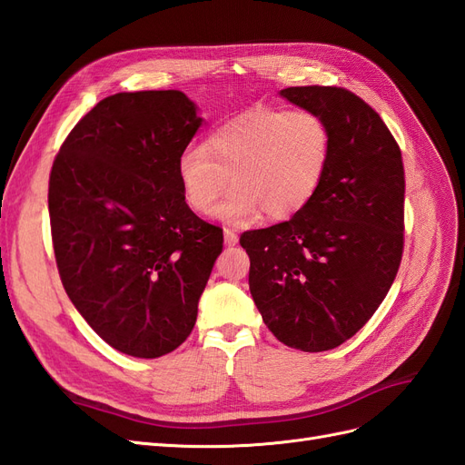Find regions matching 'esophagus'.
I'll return each instance as SVG.
<instances>
[{
    "mask_svg": "<svg viewBox=\"0 0 465 465\" xmlns=\"http://www.w3.org/2000/svg\"><path fill=\"white\" fill-rule=\"evenodd\" d=\"M224 244L227 246H236L238 244V234L231 229H224Z\"/></svg>",
    "mask_w": 465,
    "mask_h": 465,
    "instance_id": "34e87169",
    "label": "esophagus"
}]
</instances>
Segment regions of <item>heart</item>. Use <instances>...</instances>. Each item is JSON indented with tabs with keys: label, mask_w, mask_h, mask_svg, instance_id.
<instances>
[{
	"label": "heart",
	"mask_w": 465,
	"mask_h": 465,
	"mask_svg": "<svg viewBox=\"0 0 465 465\" xmlns=\"http://www.w3.org/2000/svg\"><path fill=\"white\" fill-rule=\"evenodd\" d=\"M330 157V130L314 112L254 108L221 124L202 149L182 151L176 178L193 213L209 215L229 182L219 219L244 224L263 213L281 223L312 202Z\"/></svg>",
	"instance_id": "b5f03b06"
}]
</instances>
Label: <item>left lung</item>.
Masks as SVG:
<instances>
[{
    "label": "left lung",
    "instance_id": "8db88e82",
    "mask_svg": "<svg viewBox=\"0 0 465 465\" xmlns=\"http://www.w3.org/2000/svg\"><path fill=\"white\" fill-rule=\"evenodd\" d=\"M281 96L326 122L328 173L291 221L250 231V292L281 343L320 353L347 341L396 279L403 252L405 176L388 125L341 87H289Z\"/></svg>",
    "mask_w": 465,
    "mask_h": 465
}]
</instances>
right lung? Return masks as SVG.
I'll use <instances>...</instances> for the list:
<instances>
[{
  "label": "right lung",
  "mask_w": 465,
  "mask_h": 465,
  "mask_svg": "<svg viewBox=\"0 0 465 465\" xmlns=\"http://www.w3.org/2000/svg\"><path fill=\"white\" fill-rule=\"evenodd\" d=\"M202 125L180 91L103 98L55 154L48 211L67 297L120 353L186 341L223 231L184 203L176 161Z\"/></svg>",
  "instance_id": "right-lung-1"
}]
</instances>
